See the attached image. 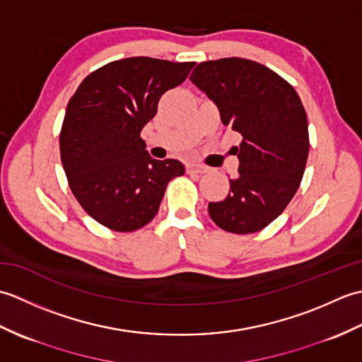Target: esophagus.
<instances>
[{
  "label": "esophagus",
  "instance_id": "1",
  "mask_svg": "<svg viewBox=\"0 0 362 362\" xmlns=\"http://www.w3.org/2000/svg\"><path fill=\"white\" fill-rule=\"evenodd\" d=\"M187 171L188 173H196V174H205V173H209L210 169L206 168L205 165H201V163H189L187 166Z\"/></svg>",
  "mask_w": 362,
  "mask_h": 362
}]
</instances>
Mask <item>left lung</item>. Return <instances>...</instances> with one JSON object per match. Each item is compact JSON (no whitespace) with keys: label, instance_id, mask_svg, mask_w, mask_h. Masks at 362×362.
<instances>
[{"label":"left lung","instance_id":"obj_1","mask_svg":"<svg viewBox=\"0 0 362 362\" xmlns=\"http://www.w3.org/2000/svg\"><path fill=\"white\" fill-rule=\"evenodd\" d=\"M189 81L218 105L226 126L243 135L240 168L214 224L236 235L255 233L279 218L302 182L310 152L308 119L297 91L271 68L241 57L199 64Z\"/></svg>","mask_w":362,"mask_h":362}]
</instances>
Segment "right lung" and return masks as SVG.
Listing matches in <instances>:
<instances>
[{"label": "right lung", "instance_id": "add662e5", "mask_svg": "<svg viewBox=\"0 0 362 362\" xmlns=\"http://www.w3.org/2000/svg\"><path fill=\"white\" fill-rule=\"evenodd\" d=\"M194 62L152 57L115 60L90 73L66 105L60 160L68 185L91 218L134 232L158 211L169 180L185 174L179 160H156L141 129L160 98L188 78Z\"/></svg>", "mask_w": 362, "mask_h": 362}]
</instances>
